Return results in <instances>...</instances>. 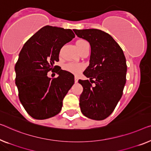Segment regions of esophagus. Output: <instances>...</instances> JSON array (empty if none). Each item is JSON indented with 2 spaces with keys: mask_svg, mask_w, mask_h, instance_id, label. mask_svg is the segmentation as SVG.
I'll return each mask as SVG.
<instances>
[{
  "mask_svg": "<svg viewBox=\"0 0 151 151\" xmlns=\"http://www.w3.org/2000/svg\"><path fill=\"white\" fill-rule=\"evenodd\" d=\"M78 81V78L77 77V76H75V82L77 83Z\"/></svg>",
  "mask_w": 151,
  "mask_h": 151,
  "instance_id": "1",
  "label": "esophagus"
}]
</instances>
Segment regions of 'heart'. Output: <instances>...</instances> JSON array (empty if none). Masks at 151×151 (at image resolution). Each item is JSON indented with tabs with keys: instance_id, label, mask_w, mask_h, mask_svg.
<instances>
[{
	"instance_id": "1",
	"label": "heart",
	"mask_w": 151,
	"mask_h": 151,
	"mask_svg": "<svg viewBox=\"0 0 151 151\" xmlns=\"http://www.w3.org/2000/svg\"><path fill=\"white\" fill-rule=\"evenodd\" d=\"M89 42L85 39H79L76 42V45L77 47L78 51H81L85 47L89 45ZM64 68L66 70L70 72V73L78 75L84 69V66L81 64H78V63H68L65 66Z\"/></svg>"
}]
</instances>
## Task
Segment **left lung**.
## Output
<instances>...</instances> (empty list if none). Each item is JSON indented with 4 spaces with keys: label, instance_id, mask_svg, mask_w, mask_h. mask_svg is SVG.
I'll return each mask as SVG.
<instances>
[{
    "label": "left lung",
    "instance_id": "left-lung-1",
    "mask_svg": "<svg viewBox=\"0 0 151 151\" xmlns=\"http://www.w3.org/2000/svg\"><path fill=\"white\" fill-rule=\"evenodd\" d=\"M77 37L91 46L89 65L83 72L89 80H79L83 91L81 111L93 120H104L114 111L123 95L126 83L125 57L119 44L109 34L98 29L75 30ZM95 84L94 86L92 83Z\"/></svg>",
    "mask_w": 151,
    "mask_h": 151
}]
</instances>
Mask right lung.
Returning a JSON list of instances; mask_svg holds the SVG:
<instances>
[{"instance_id":"right-lung-1","label":"right lung","mask_w":151,"mask_h":151,"mask_svg":"<svg viewBox=\"0 0 151 151\" xmlns=\"http://www.w3.org/2000/svg\"><path fill=\"white\" fill-rule=\"evenodd\" d=\"M75 37L70 29L45 26L22 47L15 66V84L20 102L32 118L46 119L61 111L63 100L75 77L55 66V62L59 61L62 47ZM51 70L58 74V78L47 76Z\"/></svg>"}]
</instances>
